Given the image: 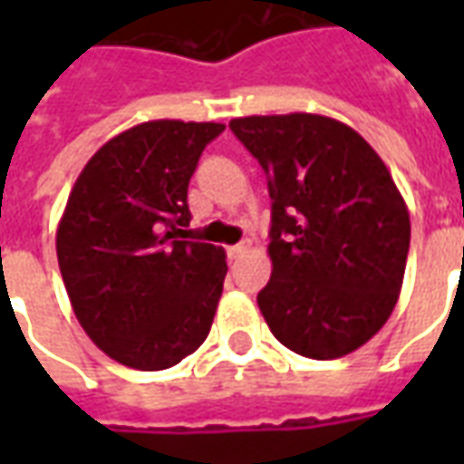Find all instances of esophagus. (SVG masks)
I'll return each instance as SVG.
<instances>
[{"mask_svg": "<svg viewBox=\"0 0 464 464\" xmlns=\"http://www.w3.org/2000/svg\"><path fill=\"white\" fill-rule=\"evenodd\" d=\"M248 248H251V243L248 241L236 243V246H228V256H231V258H238V256H243Z\"/></svg>", "mask_w": 464, "mask_h": 464, "instance_id": "esophagus-1", "label": "esophagus"}]
</instances>
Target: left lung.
I'll use <instances>...</instances> for the list:
<instances>
[{"label":"left lung","instance_id":"obj_1","mask_svg":"<svg viewBox=\"0 0 464 464\" xmlns=\"http://www.w3.org/2000/svg\"><path fill=\"white\" fill-rule=\"evenodd\" d=\"M231 129L273 198L263 318L298 355H348L385 325L405 276L410 213L388 166L331 116H243Z\"/></svg>","mask_w":464,"mask_h":464}]
</instances>
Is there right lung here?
I'll return each instance as SVG.
<instances>
[{"mask_svg":"<svg viewBox=\"0 0 464 464\" xmlns=\"http://www.w3.org/2000/svg\"><path fill=\"white\" fill-rule=\"evenodd\" d=\"M226 126L156 119L89 159L56 228L76 321L121 365L166 370L211 331L226 278L218 246L186 241L188 181Z\"/></svg>","mask_w":464,"mask_h":464,"instance_id":"obj_1","label":"right lung"}]
</instances>
